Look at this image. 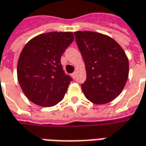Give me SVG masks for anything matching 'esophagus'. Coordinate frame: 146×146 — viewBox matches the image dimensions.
<instances>
[{"mask_svg":"<svg viewBox=\"0 0 146 146\" xmlns=\"http://www.w3.org/2000/svg\"><path fill=\"white\" fill-rule=\"evenodd\" d=\"M76 74H77V73H76V72H74V73H73L72 74H71V76L73 77V78H74V79H75V78H76Z\"/></svg>","mask_w":146,"mask_h":146,"instance_id":"obj_1","label":"esophagus"}]
</instances>
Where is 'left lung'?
Returning a JSON list of instances; mask_svg holds the SVG:
<instances>
[{
  "label": "left lung",
  "mask_w": 146,
  "mask_h": 146,
  "mask_svg": "<svg viewBox=\"0 0 146 146\" xmlns=\"http://www.w3.org/2000/svg\"><path fill=\"white\" fill-rule=\"evenodd\" d=\"M86 64V80L82 84L85 96L95 104L116 98L128 77V60L113 38L93 31L74 32Z\"/></svg>",
  "instance_id": "1"
}]
</instances>
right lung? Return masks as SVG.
<instances>
[{"instance_id":"add662e5","label":"right lung","mask_w":146,"mask_h":146,"mask_svg":"<svg viewBox=\"0 0 146 146\" xmlns=\"http://www.w3.org/2000/svg\"><path fill=\"white\" fill-rule=\"evenodd\" d=\"M72 32H50L33 38L18 59V80L23 93L32 103L52 107L60 103L73 80L64 73L60 58L73 43Z\"/></svg>"}]
</instances>
